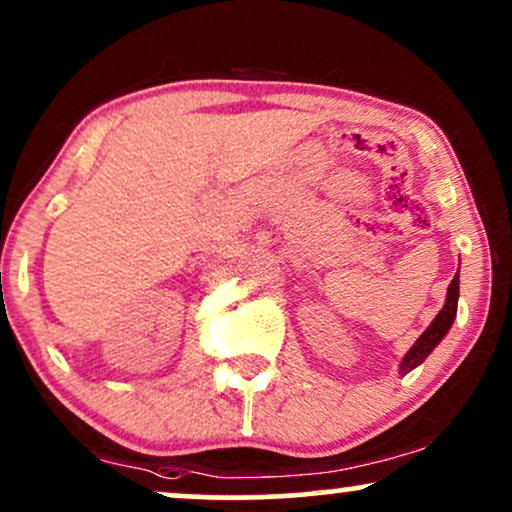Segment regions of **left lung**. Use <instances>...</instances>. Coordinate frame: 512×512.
I'll use <instances>...</instances> for the list:
<instances>
[{
    "label": "left lung",
    "mask_w": 512,
    "mask_h": 512,
    "mask_svg": "<svg viewBox=\"0 0 512 512\" xmlns=\"http://www.w3.org/2000/svg\"><path fill=\"white\" fill-rule=\"evenodd\" d=\"M456 305H459V272H456V277L449 284L447 303H444V308L437 313L433 324H430V327L423 331L421 336H418V341L411 345L409 353L404 355V360L400 364V374H409L411 369L418 367V364H421L430 353H433L435 345L442 341L444 334H447L451 327V322H454Z\"/></svg>",
    "instance_id": "8db88e82"
}]
</instances>
